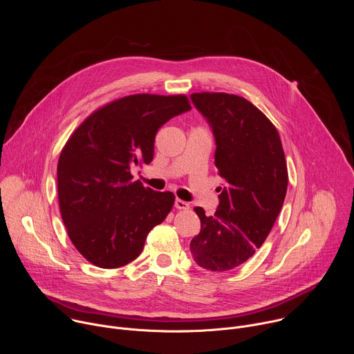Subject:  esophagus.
I'll return each mask as SVG.
<instances>
[{"mask_svg": "<svg viewBox=\"0 0 354 354\" xmlns=\"http://www.w3.org/2000/svg\"><path fill=\"white\" fill-rule=\"evenodd\" d=\"M175 207H176L178 210H189V209H190L187 201H183V200H180V198H176V200H175Z\"/></svg>", "mask_w": 354, "mask_h": 354, "instance_id": "1", "label": "esophagus"}]
</instances>
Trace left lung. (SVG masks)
<instances>
[{
	"label": "left lung",
	"mask_w": 354,
	"mask_h": 354,
	"mask_svg": "<svg viewBox=\"0 0 354 354\" xmlns=\"http://www.w3.org/2000/svg\"><path fill=\"white\" fill-rule=\"evenodd\" d=\"M190 97L213 129L224 180L214 216L193 209L201 228L190 252L203 269L232 270L262 246L281 210L288 183L284 151L274 124L245 97L225 92Z\"/></svg>",
	"instance_id": "1"
}]
</instances>
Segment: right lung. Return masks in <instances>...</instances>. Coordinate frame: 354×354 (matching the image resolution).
Returning a JSON list of instances; mask_svg holds the SVG:
<instances>
[{"label":"right lung","mask_w":354,"mask_h":354,"mask_svg":"<svg viewBox=\"0 0 354 354\" xmlns=\"http://www.w3.org/2000/svg\"><path fill=\"white\" fill-rule=\"evenodd\" d=\"M190 108L183 93L127 95L93 111L67 140L57 164L60 214L92 265L133 262L148 232L172 210V192L144 187L130 169L153 161L157 131Z\"/></svg>","instance_id":"add662e5"}]
</instances>
